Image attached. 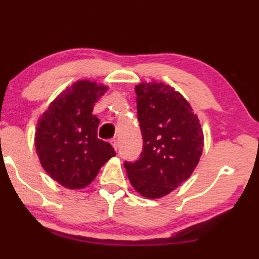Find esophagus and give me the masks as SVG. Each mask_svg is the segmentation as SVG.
<instances>
[{"label": "esophagus", "instance_id": "obj_1", "mask_svg": "<svg viewBox=\"0 0 259 259\" xmlns=\"http://www.w3.org/2000/svg\"><path fill=\"white\" fill-rule=\"evenodd\" d=\"M110 143H111L112 147H114L115 150L117 151V149H118V142H117V140H115V138H114V140L110 141Z\"/></svg>", "mask_w": 259, "mask_h": 259}]
</instances>
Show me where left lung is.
<instances>
[{"label": "left lung", "instance_id": "left-lung-1", "mask_svg": "<svg viewBox=\"0 0 259 259\" xmlns=\"http://www.w3.org/2000/svg\"><path fill=\"white\" fill-rule=\"evenodd\" d=\"M135 92L143 151L124 166L135 190L161 198L194 172L203 151V130L189 102L170 85L140 83Z\"/></svg>", "mask_w": 259, "mask_h": 259}]
</instances>
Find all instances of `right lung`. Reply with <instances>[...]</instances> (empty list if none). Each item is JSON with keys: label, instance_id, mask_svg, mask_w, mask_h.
Masks as SVG:
<instances>
[{"label": "right lung", "instance_id": "right-lung-1", "mask_svg": "<svg viewBox=\"0 0 259 259\" xmlns=\"http://www.w3.org/2000/svg\"><path fill=\"white\" fill-rule=\"evenodd\" d=\"M108 87L77 81L63 90L38 118L35 147L43 169L62 187L83 189L116 152L97 137L94 105Z\"/></svg>", "mask_w": 259, "mask_h": 259}]
</instances>
